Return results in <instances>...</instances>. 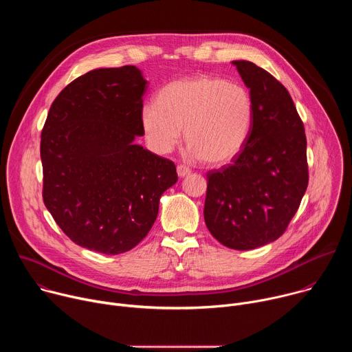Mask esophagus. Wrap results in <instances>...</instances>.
Listing matches in <instances>:
<instances>
[{
    "mask_svg": "<svg viewBox=\"0 0 352 352\" xmlns=\"http://www.w3.org/2000/svg\"><path fill=\"white\" fill-rule=\"evenodd\" d=\"M177 173H178L179 177H186V175L190 174V168L186 167V166H184V164H179V166L177 167Z\"/></svg>",
    "mask_w": 352,
    "mask_h": 352,
    "instance_id": "esophagus-1",
    "label": "esophagus"
}]
</instances>
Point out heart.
Masks as SVG:
<instances>
[{"instance_id": "obj_1", "label": "heart", "mask_w": 352, "mask_h": 352, "mask_svg": "<svg viewBox=\"0 0 352 352\" xmlns=\"http://www.w3.org/2000/svg\"><path fill=\"white\" fill-rule=\"evenodd\" d=\"M255 102L241 83L199 75L175 79L140 111L146 140L157 153L179 143L182 129L189 155L209 164L232 160L249 139Z\"/></svg>"}]
</instances>
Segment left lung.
Masks as SVG:
<instances>
[{"label":"left lung","mask_w":352,"mask_h":352,"mask_svg":"<svg viewBox=\"0 0 352 352\" xmlns=\"http://www.w3.org/2000/svg\"><path fill=\"white\" fill-rule=\"evenodd\" d=\"M255 102L249 139L231 164L208 173L205 223L224 246L280 238L308 188L307 136L288 90L250 61H232Z\"/></svg>","instance_id":"obj_1"}]
</instances>
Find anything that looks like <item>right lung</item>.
Returning a JSON list of instances; mask_svg holds the SVG:
<instances>
[{
  "mask_svg": "<svg viewBox=\"0 0 352 352\" xmlns=\"http://www.w3.org/2000/svg\"><path fill=\"white\" fill-rule=\"evenodd\" d=\"M146 83L133 65L93 69L61 90L41 131L44 205L71 241L94 252L135 248L178 181L171 160L133 142L144 135Z\"/></svg>",
  "mask_w": 352,
  "mask_h": 352,
  "instance_id": "right-lung-1",
  "label": "right lung"
}]
</instances>
